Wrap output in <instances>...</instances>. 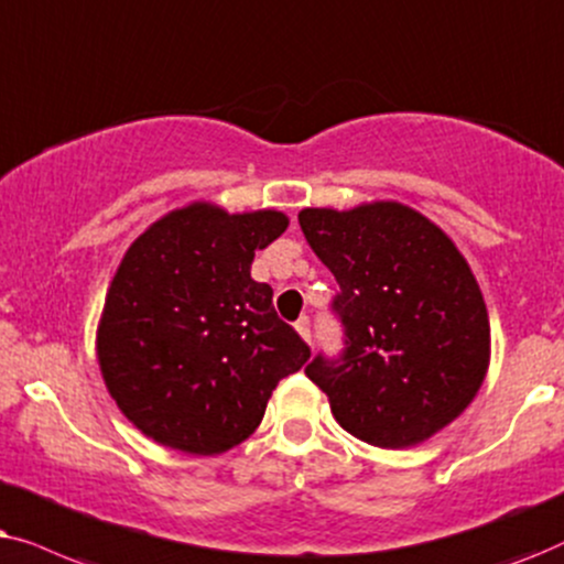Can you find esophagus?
Here are the masks:
<instances>
[{
    "mask_svg": "<svg viewBox=\"0 0 564 564\" xmlns=\"http://www.w3.org/2000/svg\"><path fill=\"white\" fill-rule=\"evenodd\" d=\"M296 333L304 337L306 343H312V327H310V317H299V322H296Z\"/></svg>",
    "mask_w": 564,
    "mask_h": 564,
    "instance_id": "1",
    "label": "esophagus"
}]
</instances>
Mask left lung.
Here are the masks:
<instances>
[{"mask_svg": "<svg viewBox=\"0 0 564 564\" xmlns=\"http://www.w3.org/2000/svg\"><path fill=\"white\" fill-rule=\"evenodd\" d=\"M299 224L335 275L343 352L306 377L337 423L379 448L423 444L467 410L490 364V319L475 275L415 208L377 200L304 208Z\"/></svg>", "mask_w": 564, "mask_h": 564, "instance_id": "obj_1", "label": "left lung"}]
</instances>
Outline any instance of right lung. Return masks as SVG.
<instances>
[{
    "mask_svg": "<svg viewBox=\"0 0 564 564\" xmlns=\"http://www.w3.org/2000/svg\"><path fill=\"white\" fill-rule=\"evenodd\" d=\"M281 212L191 204L123 254L97 327L105 387L141 433L195 456L224 454L265 415L278 381L312 350L252 281L254 252L286 231Z\"/></svg>",
    "mask_w": 564,
    "mask_h": 564,
    "instance_id": "1",
    "label": "right lung"
}]
</instances>
